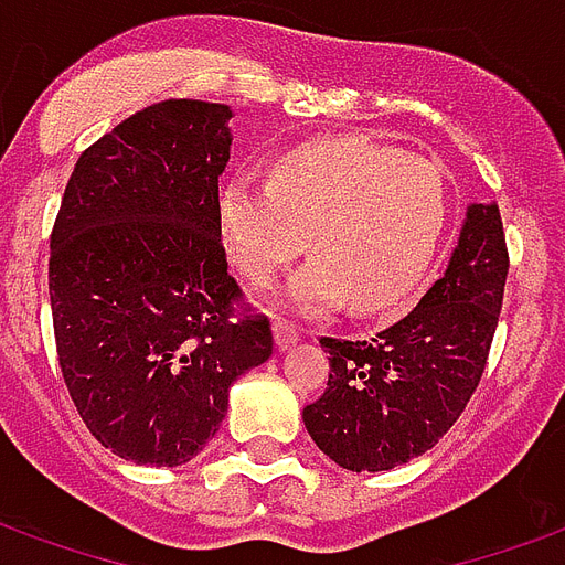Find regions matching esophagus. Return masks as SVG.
Returning <instances> with one entry per match:
<instances>
[{
    "label": "esophagus",
    "instance_id": "esophagus-1",
    "mask_svg": "<svg viewBox=\"0 0 565 565\" xmlns=\"http://www.w3.org/2000/svg\"><path fill=\"white\" fill-rule=\"evenodd\" d=\"M273 334H275V347H278V350H290L292 343H299V329H296V326H290V322H284V320H278L273 326Z\"/></svg>",
    "mask_w": 565,
    "mask_h": 565
}]
</instances>
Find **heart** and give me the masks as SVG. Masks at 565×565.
<instances>
[{
    "instance_id": "1",
    "label": "heart",
    "mask_w": 565,
    "mask_h": 565,
    "mask_svg": "<svg viewBox=\"0 0 565 565\" xmlns=\"http://www.w3.org/2000/svg\"><path fill=\"white\" fill-rule=\"evenodd\" d=\"M445 180L433 162L359 136L320 139L273 162L269 183L231 178L215 225L231 264L266 287L305 252L284 305L322 313L350 299L361 313L394 308L415 290L445 227Z\"/></svg>"
}]
</instances>
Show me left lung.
<instances>
[{
	"mask_svg": "<svg viewBox=\"0 0 565 565\" xmlns=\"http://www.w3.org/2000/svg\"><path fill=\"white\" fill-rule=\"evenodd\" d=\"M507 269L498 204H471L415 311L367 340H320L329 387L301 412L313 445L347 471H387L436 447L480 385Z\"/></svg>",
	"mask_w": 565,
	"mask_h": 565,
	"instance_id": "left-lung-1",
	"label": "left lung"
}]
</instances>
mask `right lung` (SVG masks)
<instances>
[{
	"mask_svg": "<svg viewBox=\"0 0 565 565\" xmlns=\"http://www.w3.org/2000/svg\"><path fill=\"white\" fill-rule=\"evenodd\" d=\"M225 103L162 100L73 168L50 239L64 385L120 459L174 468L227 415V391L273 355L266 317H236L215 225L231 159Z\"/></svg>",
	"mask_w": 565,
	"mask_h": 565,
	"instance_id": "1",
	"label": "right lung"
}]
</instances>
